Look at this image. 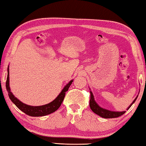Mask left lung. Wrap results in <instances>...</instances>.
<instances>
[{"instance_id": "obj_1", "label": "left lung", "mask_w": 146, "mask_h": 146, "mask_svg": "<svg viewBox=\"0 0 146 146\" xmlns=\"http://www.w3.org/2000/svg\"><path fill=\"white\" fill-rule=\"evenodd\" d=\"M138 96L135 98V100L133 101L127 110H129L130 108L132 105L135 102V101L137 99ZM90 106L91 110L93 111L94 113H96V114L99 115V116L104 117V118H115V117H117L119 116H121V115L124 114L125 113L126 111H123V112H115V111H110L108 110L105 109V108H101V106H99L98 103L96 102L94 99V97L93 96L92 92L90 91Z\"/></svg>"}]
</instances>
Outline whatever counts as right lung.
I'll return each instance as SVG.
<instances>
[{
    "label": "right lung",
    "instance_id": "add662e5",
    "mask_svg": "<svg viewBox=\"0 0 146 146\" xmlns=\"http://www.w3.org/2000/svg\"><path fill=\"white\" fill-rule=\"evenodd\" d=\"M10 79H9V66L8 67V76H7V79L6 82V90L8 92V96L11 101L15 104V106L25 114L31 115V116L38 117V116H43L48 114H51L55 111L58 109V108L60 106L62 103L63 102L64 99L66 96V92L68 91L69 88L70 87L71 84H72L73 80H71L68 84L65 86V87L62 90L57 98L53 100L52 102L48 103L47 105H42V106H30L26 105V104L22 103L19 99H17L13 96V94L10 91Z\"/></svg>",
    "mask_w": 146,
    "mask_h": 146
}]
</instances>
